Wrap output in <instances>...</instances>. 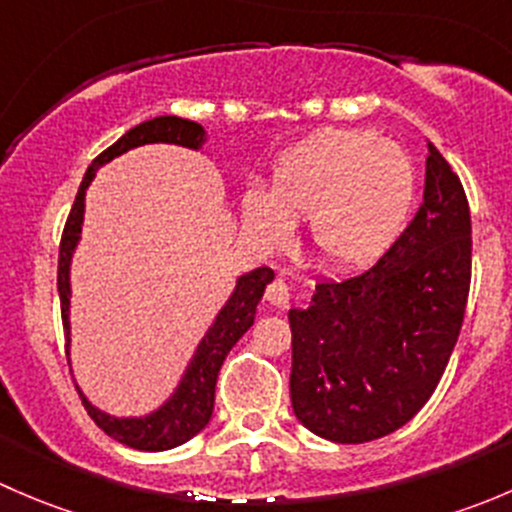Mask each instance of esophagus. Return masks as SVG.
<instances>
[{"label": "esophagus", "instance_id": "obj_1", "mask_svg": "<svg viewBox=\"0 0 512 512\" xmlns=\"http://www.w3.org/2000/svg\"><path fill=\"white\" fill-rule=\"evenodd\" d=\"M265 299L272 304V307H287L289 304V287L285 285V280H275L267 285Z\"/></svg>", "mask_w": 512, "mask_h": 512}]
</instances>
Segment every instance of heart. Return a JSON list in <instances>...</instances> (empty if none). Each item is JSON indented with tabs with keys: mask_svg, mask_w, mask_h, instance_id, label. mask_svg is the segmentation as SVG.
I'll list each match as a JSON object with an SVG mask.
<instances>
[{
	"mask_svg": "<svg viewBox=\"0 0 512 512\" xmlns=\"http://www.w3.org/2000/svg\"><path fill=\"white\" fill-rule=\"evenodd\" d=\"M416 190V165L404 148L374 131L324 128L280 158L270 190H247L242 213L265 245H280L292 223L309 220L319 260L352 270L389 250L414 210Z\"/></svg>",
	"mask_w": 512,
	"mask_h": 512,
	"instance_id": "heart-1",
	"label": "heart"
}]
</instances>
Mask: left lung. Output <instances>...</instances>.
Instances as JSON below:
<instances>
[{
	"mask_svg": "<svg viewBox=\"0 0 512 512\" xmlns=\"http://www.w3.org/2000/svg\"><path fill=\"white\" fill-rule=\"evenodd\" d=\"M471 287V210L428 143L423 203L399 240L359 275L322 280L289 309V396L304 428L366 443L409 423L436 391Z\"/></svg>",
	"mask_w": 512,
	"mask_h": 512,
	"instance_id": "obj_1",
	"label": "left lung"
}]
</instances>
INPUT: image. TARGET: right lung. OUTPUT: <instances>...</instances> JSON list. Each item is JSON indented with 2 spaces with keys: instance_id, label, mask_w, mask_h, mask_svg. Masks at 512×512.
Masks as SVG:
<instances>
[{
  "instance_id": "1",
  "label": "right lung",
  "mask_w": 512,
  "mask_h": 512,
  "mask_svg": "<svg viewBox=\"0 0 512 512\" xmlns=\"http://www.w3.org/2000/svg\"><path fill=\"white\" fill-rule=\"evenodd\" d=\"M148 143H173V146L193 148L200 151L205 143V131L200 123L188 121V118L178 116H158L151 121L138 123L136 128L123 133L113 146H108L101 156L94 158V163L86 170L84 180L76 193L74 208H71L69 220H66L64 235H61L59 247V299H61V319H64L66 332V354H69L71 342V322H69V307H71V257H74L76 245L81 240V225H84V208H86V188L94 180L96 170L106 165L108 160L123 156L126 151L138 146H148ZM275 280V272L270 267H257V270L245 272L237 277L235 289H232L230 299L225 307L220 309L215 322L210 324L205 337L200 339L198 349H195L193 359L185 366V374L180 376V384L170 394L168 401L158 406L156 411L146 416H111L106 411L96 409L84 394L79 396L84 401L86 411L94 418L96 426L111 438H116L123 446L138 448V451H168V448L180 446V443L190 441L195 433L203 431L208 426L210 416H213L215 406V384H218L220 366H223L225 356L235 347L237 339L252 327L255 322L257 304H260L265 287Z\"/></svg>"
}]
</instances>
